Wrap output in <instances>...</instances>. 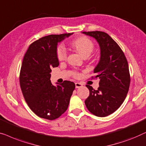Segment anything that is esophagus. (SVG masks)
Segmentation results:
<instances>
[{
    "label": "esophagus",
    "instance_id": "obj_1",
    "mask_svg": "<svg viewBox=\"0 0 146 146\" xmlns=\"http://www.w3.org/2000/svg\"><path fill=\"white\" fill-rule=\"evenodd\" d=\"M83 87V85L81 83H75V87L78 89V88H81Z\"/></svg>",
    "mask_w": 146,
    "mask_h": 146
}]
</instances>
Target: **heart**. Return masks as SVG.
I'll return each instance as SVG.
<instances>
[{"label":"heart","instance_id":"heart-1","mask_svg":"<svg viewBox=\"0 0 146 146\" xmlns=\"http://www.w3.org/2000/svg\"><path fill=\"white\" fill-rule=\"evenodd\" d=\"M71 46L82 57H89L94 50V44L92 41L86 37H80L71 43ZM57 56L59 61L65 60L67 58V50L64 46L59 45L57 49ZM77 76V73H75Z\"/></svg>","mask_w":146,"mask_h":146}]
</instances>
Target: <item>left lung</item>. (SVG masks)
<instances>
[{
	"instance_id": "1",
	"label": "left lung",
	"mask_w": 146,
	"mask_h": 146,
	"mask_svg": "<svg viewBox=\"0 0 146 146\" xmlns=\"http://www.w3.org/2000/svg\"><path fill=\"white\" fill-rule=\"evenodd\" d=\"M96 40L100 48V59L94 69L99 77L97 90L86 85L89 96L85 103L87 109L96 116L105 117L114 112L126 97L130 83L127 59L116 42L104 32H83Z\"/></svg>"
}]
</instances>
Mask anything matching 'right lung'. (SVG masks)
<instances>
[{
	"instance_id": "obj_1",
	"label": "right lung",
	"mask_w": 146,
	"mask_h": 146,
	"mask_svg": "<svg viewBox=\"0 0 146 146\" xmlns=\"http://www.w3.org/2000/svg\"><path fill=\"white\" fill-rule=\"evenodd\" d=\"M73 34L43 37L30 45L24 57L20 74V87L30 109L40 118L54 120L68 108L75 83L65 81L53 85L50 73L52 67L59 65L57 56L58 43Z\"/></svg>"
}]
</instances>
